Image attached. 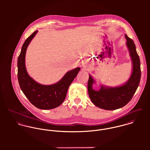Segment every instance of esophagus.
<instances>
[{
  "label": "esophagus",
  "mask_w": 150,
  "mask_h": 150,
  "mask_svg": "<svg viewBox=\"0 0 150 150\" xmlns=\"http://www.w3.org/2000/svg\"><path fill=\"white\" fill-rule=\"evenodd\" d=\"M83 67L84 69H86V64H84V63L83 64Z\"/></svg>",
  "instance_id": "obj_1"
}]
</instances>
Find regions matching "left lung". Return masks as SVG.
<instances>
[{
    "label": "left lung",
    "instance_id": "1",
    "mask_svg": "<svg viewBox=\"0 0 150 150\" xmlns=\"http://www.w3.org/2000/svg\"><path fill=\"white\" fill-rule=\"evenodd\" d=\"M127 46L132 62V72L128 80L119 86L110 87L101 86L99 91L92 88L95 81L89 74L88 91L92 102L97 107L107 110H114L125 106L132 99L141 78L140 61L133 41L125 35Z\"/></svg>",
    "mask_w": 150,
    "mask_h": 150
}]
</instances>
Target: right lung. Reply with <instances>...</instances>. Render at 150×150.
<instances>
[{"label": "right lung", "instance_id": "add662e5", "mask_svg": "<svg viewBox=\"0 0 150 150\" xmlns=\"http://www.w3.org/2000/svg\"><path fill=\"white\" fill-rule=\"evenodd\" d=\"M38 30L25 41L18 58V80L21 89L30 102L39 109L50 110L60 106L66 98L68 88L80 70L77 67L67 72L62 79L52 85H42L31 78L26 69L25 55L27 47Z\"/></svg>", "mask_w": 150, "mask_h": 150}]
</instances>
